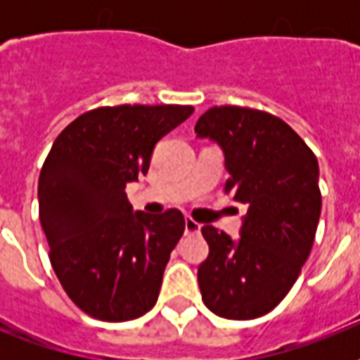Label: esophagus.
<instances>
[{"label":"esophagus","instance_id":"34e87169","mask_svg":"<svg viewBox=\"0 0 360 360\" xmlns=\"http://www.w3.org/2000/svg\"><path fill=\"white\" fill-rule=\"evenodd\" d=\"M202 230V224L196 222V220L192 219H185V233L186 236H191V233H200Z\"/></svg>","mask_w":360,"mask_h":360}]
</instances>
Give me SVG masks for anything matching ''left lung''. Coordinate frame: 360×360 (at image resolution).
<instances>
[{"instance_id": "1", "label": "left lung", "mask_w": 360, "mask_h": 360, "mask_svg": "<svg viewBox=\"0 0 360 360\" xmlns=\"http://www.w3.org/2000/svg\"><path fill=\"white\" fill-rule=\"evenodd\" d=\"M194 132L222 147L224 191L248 205L239 240L202 228L209 245L198 267L202 299L220 318H262L288 295L312 250L321 213L318 158L285 121L246 106H213Z\"/></svg>"}]
</instances>
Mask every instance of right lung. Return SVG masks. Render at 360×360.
Instances as JSON below:
<instances>
[{
  "label": "right lung",
  "instance_id": "1",
  "mask_svg": "<svg viewBox=\"0 0 360 360\" xmlns=\"http://www.w3.org/2000/svg\"><path fill=\"white\" fill-rule=\"evenodd\" d=\"M194 112L183 104L101 106L56 138L39 175V219L65 293L101 321H129L158 299L185 231L177 209L132 214L124 194L146 175L153 147Z\"/></svg>",
  "mask_w": 360,
  "mask_h": 360
}]
</instances>
